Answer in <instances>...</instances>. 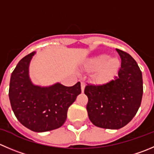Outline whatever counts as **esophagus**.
<instances>
[{
    "instance_id": "1",
    "label": "esophagus",
    "mask_w": 154,
    "mask_h": 154,
    "mask_svg": "<svg viewBox=\"0 0 154 154\" xmlns=\"http://www.w3.org/2000/svg\"><path fill=\"white\" fill-rule=\"evenodd\" d=\"M85 86H86V83L84 82H81V90L82 92H84Z\"/></svg>"
}]
</instances>
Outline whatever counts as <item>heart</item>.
<instances>
[{
	"instance_id": "heart-1",
	"label": "heart",
	"mask_w": 154,
	"mask_h": 154,
	"mask_svg": "<svg viewBox=\"0 0 154 154\" xmlns=\"http://www.w3.org/2000/svg\"><path fill=\"white\" fill-rule=\"evenodd\" d=\"M120 62L117 57H109L103 54L91 59L88 67L92 70H98L95 74V80L98 83H104L108 82L117 73L120 67Z\"/></svg>"
}]
</instances>
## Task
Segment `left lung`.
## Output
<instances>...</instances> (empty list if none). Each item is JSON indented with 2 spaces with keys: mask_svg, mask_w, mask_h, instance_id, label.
<instances>
[{
  "mask_svg": "<svg viewBox=\"0 0 154 154\" xmlns=\"http://www.w3.org/2000/svg\"><path fill=\"white\" fill-rule=\"evenodd\" d=\"M116 50L121 58L118 75L104 84H88L84 90L89 120L103 129H119L127 125L142 99V74L138 64L127 53Z\"/></svg>",
  "mask_w": 154,
  "mask_h": 154,
  "instance_id": "obj_1",
  "label": "left lung"
}]
</instances>
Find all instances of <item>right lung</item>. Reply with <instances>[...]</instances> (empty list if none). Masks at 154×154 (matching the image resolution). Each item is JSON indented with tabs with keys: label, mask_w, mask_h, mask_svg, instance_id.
<instances>
[{
	"label": "right lung",
	"mask_w": 154,
	"mask_h": 154,
	"mask_svg": "<svg viewBox=\"0 0 154 154\" xmlns=\"http://www.w3.org/2000/svg\"><path fill=\"white\" fill-rule=\"evenodd\" d=\"M32 52L21 59L10 77L9 98L17 120L36 132L61 127L67 118L68 109L81 93L80 83L65 86L56 83L50 86L34 85L29 77Z\"/></svg>",
	"instance_id": "obj_1"
}]
</instances>
